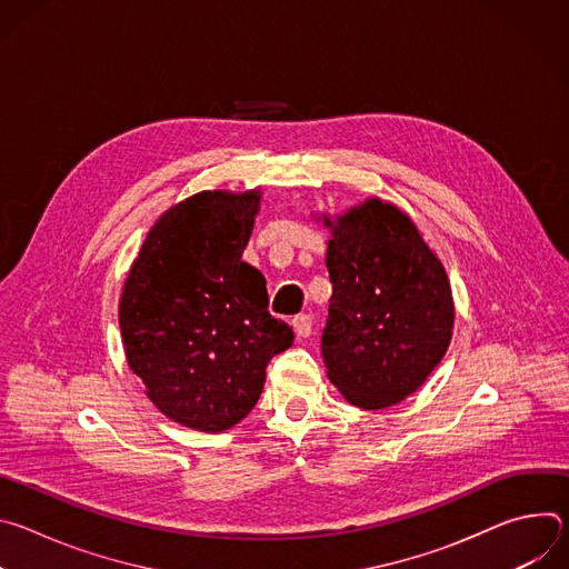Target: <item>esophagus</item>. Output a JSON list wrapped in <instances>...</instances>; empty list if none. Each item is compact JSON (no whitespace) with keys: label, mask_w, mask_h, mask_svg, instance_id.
<instances>
[{"label":"esophagus","mask_w":569,"mask_h":569,"mask_svg":"<svg viewBox=\"0 0 569 569\" xmlns=\"http://www.w3.org/2000/svg\"><path fill=\"white\" fill-rule=\"evenodd\" d=\"M292 329L297 338H308L312 333V317L310 315H297L292 319Z\"/></svg>","instance_id":"esophagus-1"}]
</instances>
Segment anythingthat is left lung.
I'll list each match as a JSON object with an SVG mask.
<instances>
[{"label":"left lung","instance_id":"1","mask_svg":"<svg viewBox=\"0 0 569 569\" xmlns=\"http://www.w3.org/2000/svg\"><path fill=\"white\" fill-rule=\"evenodd\" d=\"M333 283L321 356L331 382L360 410L415 393L448 351L455 303L448 274L396 204L369 198L331 220Z\"/></svg>","mask_w":569,"mask_h":569}]
</instances>
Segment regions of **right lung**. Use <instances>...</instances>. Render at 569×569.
Segmentation results:
<instances>
[{
    "instance_id": "add662e5",
    "label": "right lung",
    "mask_w": 569,
    "mask_h": 569,
    "mask_svg": "<svg viewBox=\"0 0 569 569\" xmlns=\"http://www.w3.org/2000/svg\"><path fill=\"white\" fill-rule=\"evenodd\" d=\"M261 191H200L161 213L119 301L128 367L171 421L222 432L257 405L292 329L268 310L263 274L242 261Z\"/></svg>"
}]
</instances>
